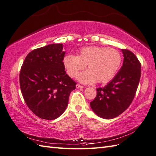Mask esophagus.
<instances>
[{"label": "esophagus", "instance_id": "esophagus-1", "mask_svg": "<svg viewBox=\"0 0 156 156\" xmlns=\"http://www.w3.org/2000/svg\"><path fill=\"white\" fill-rule=\"evenodd\" d=\"M76 86L77 88H84V86H83L82 85L79 84H77Z\"/></svg>", "mask_w": 156, "mask_h": 156}]
</instances>
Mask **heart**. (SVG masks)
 Returning <instances> with one entry per match:
<instances>
[{"instance_id":"obj_1","label":"heart","mask_w":156,"mask_h":156,"mask_svg":"<svg viewBox=\"0 0 156 156\" xmlns=\"http://www.w3.org/2000/svg\"><path fill=\"white\" fill-rule=\"evenodd\" d=\"M122 63L118 50L108 47L88 46L80 50L77 56L66 55L63 65L67 74L74 77L79 71L87 66L88 70L80 73L77 79L86 84L106 83L114 78Z\"/></svg>"}]
</instances>
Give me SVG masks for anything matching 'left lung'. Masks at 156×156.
<instances>
[{
    "label": "left lung",
    "instance_id": "8db88e82",
    "mask_svg": "<svg viewBox=\"0 0 156 156\" xmlns=\"http://www.w3.org/2000/svg\"><path fill=\"white\" fill-rule=\"evenodd\" d=\"M124 62L115 77L103 88H97V95L90 107L99 117L112 119L122 114L134 98L141 76V64L133 52L122 49Z\"/></svg>",
    "mask_w": 156,
    "mask_h": 156
}]
</instances>
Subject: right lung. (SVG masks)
I'll list each match as a JSON object with an SVG mask.
<instances>
[{"label": "right lung", "mask_w": 156, "mask_h": 156, "mask_svg": "<svg viewBox=\"0 0 156 156\" xmlns=\"http://www.w3.org/2000/svg\"><path fill=\"white\" fill-rule=\"evenodd\" d=\"M62 44H51L32 50L20 72V86L28 107L38 117L58 118L66 110L76 83L66 74Z\"/></svg>", "instance_id": "add662e5"}]
</instances>
